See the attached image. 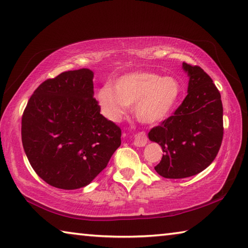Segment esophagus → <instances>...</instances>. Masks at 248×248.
<instances>
[{
    "label": "esophagus",
    "instance_id": "obj_1",
    "mask_svg": "<svg viewBox=\"0 0 248 248\" xmlns=\"http://www.w3.org/2000/svg\"><path fill=\"white\" fill-rule=\"evenodd\" d=\"M146 143H148V136L145 132L141 131L134 134V145L144 146Z\"/></svg>",
    "mask_w": 248,
    "mask_h": 248
}]
</instances>
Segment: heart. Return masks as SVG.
Returning <instances> with one entry per match:
<instances>
[{
  "instance_id": "1",
  "label": "heart",
  "mask_w": 248,
  "mask_h": 248,
  "mask_svg": "<svg viewBox=\"0 0 248 248\" xmlns=\"http://www.w3.org/2000/svg\"><path fill=\"white\" fill-rule=\"evenodd\" d=\"M180 85L171 77L161 78L149 72L125 74L110 85L98 91L97 99L102 114L110 121H119L133 106L134 115L145 124L165 119L179 98Z\"/></svg>"
}]
</instances>
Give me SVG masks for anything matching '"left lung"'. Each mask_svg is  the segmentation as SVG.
Segmentation results:
<instances>
[{"instance_id": "1", "label": "left lung", "mask_w": 248, "mask_h": 248, "mask_svg": "<svg viewBox=\"0 0 248 248\" xmlns=\"http://www.w3.org/2000/svg\"><path fill=\"white\" fill-rule=\"evenodd\" d=\"M188 94L169 118L150 130L164 154L154 167L165 178L199 174L215 161L223 139V106L212 78L198 65L186 62Z\"/></svg>"}]
</instances>
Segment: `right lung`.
<instances>
[{
    "label": "right lung",
    "mask_w": 248,
    "mask_h": 248,
    "mask_svg": "<svg viewBox=\"0 0 248 248\" xmlns=\"http://www.w3.org/2000/svg\"><path fill=\"white\" fill-rule=\"evenodd\" d=\"M93 77L91 70L81 69L46 79L23 112L25 153L33 170L50 186H86L121 144V129L100 115Z\"/></svg>",
    "instance_id": "add662e5"
}]
</instances>
